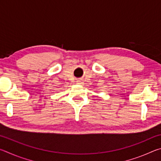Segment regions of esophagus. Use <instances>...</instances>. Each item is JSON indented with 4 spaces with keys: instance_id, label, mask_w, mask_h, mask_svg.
Instances as JSON below:
<instances>
[{
    "instance_id": "obj_1",
    "label": "esophagus",
    "mask_w": 161,
    "mask_h": 161,
    "mask_svg": "<svg viewBox=\"0 0 161 161\" xmlns=\"http://www.w3.org/2000/svg\"><path fill=\"white\" fill-rule=\"evenodd\" d=\"M82 82H83V81H81V80H77V84H82Z\"/></svg>"
}]
</instances>
